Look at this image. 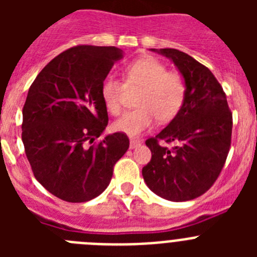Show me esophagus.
I'll return each instance as SVG.
<instances>
[{
  "label": "esophagus",
  "instance_id": "esophagus-1",
  "mask_svg": "<svg viewBox=\"0 0 257 257\" xmlns=\"http://www.w3.org/2000/svg\"><path fill=\"white\" fill-rule=\"evenodd\" d=\"M138 145H140L139 140H136V139H131V140H130V148H131V149L136 148Z\"/></svg>",
  "mask_w": 257,
  "mask_h": 257
}]
</instances>
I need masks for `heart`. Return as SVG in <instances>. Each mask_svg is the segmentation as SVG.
I'll use <instances>...</instances> for the list:
<instances>
[{
  "label": "heart",
  "mask_w": 257,
  "mask_h": 257,
  "mask_svg": "<svg viewBox=\"0 0 257 257\" xmlns=\"http://www.w3.org/2000/svg\"><path fill=\"white\" fill-rule=\"evenodd\" d=\"M126 88L139 90L135 101L138 108L118 118L113 128L128 136L149 130L157 118L161 122L172 121L187 99V82L183 74L167 70L162 61L153 56H144L127 65L123 82L113 76L103 79L101 99L110 114L121 113Z\"/></svg>",
  "instance_id": "1"
}]
</instances>
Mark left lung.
<instances>
[{"mask_svg": "<svg viewBox=\"0 0 257 257\" xmlns=\"http://www.w3.org/2000/svg\"><path fill=\"white\" fill-rule=\"evenodd\" d=\"M158 52L171 59L185 78L187 99L180 113L145 142L152 158L143 167V178L157 196L189 201L207 192L219 178L230 149L233 115L225 92L207 67L176 49ZM161 141L175 145L167 149Z\"/></svg>", "mask_w": 257, "mask_h": 257, "instance_id": "obj_1", "label": "left lung"}]
</instances>
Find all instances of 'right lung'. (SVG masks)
Listing matches in <instances>:
<instances>
[{
    "instance_id": "1",
    "label": "right lung",
    "mask_w": 257,
    "mask_h": 257,
    "mask_svg": "<svg viewBox=\"0 0 257 257\" xmlns=\"http://www.w3.org/2000/svg\"><path fill=\"white\" fill-rule=\"evenodd\" d=\"M123 54L114 46L78 45L41 70L23 106L22 140L38 183L63 201L79 203L105 190L130 140L108 124L100 87Z\"/></svg>"
}]
</instances>
